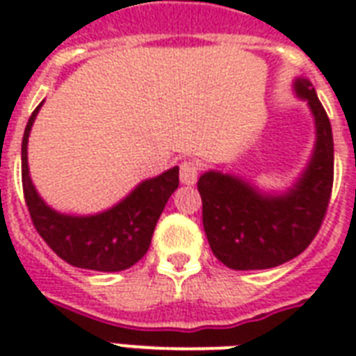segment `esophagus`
I'll list each match as a JSON object with an SVG mask.
<instances>
[{
    "label": "esophagus",
    "instance_id": "obj_1",
    "mask_svg": "<svg viewBox=\"0 0 356 356\" xmlns=\"http://www.w3.org/2000/svg\"><path fill=\"white\" fill-rule=\"evenodd\" d=\"M200 173V163L194 160H185L181 163V183L185 185H194Z\"/></svg>",
    "mask_w": 356,
    "mask_h": 356
}]
</instances>
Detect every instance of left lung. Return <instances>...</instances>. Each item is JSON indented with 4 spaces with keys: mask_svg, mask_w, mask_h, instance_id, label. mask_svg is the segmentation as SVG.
<instances>
[{
    "mask_svg": "<svg viewBox=\"0 0 356 356\" xmlns=\"http://www.w3.org/2000/svg\"><path fill=\"white\" fill-rule=\"evenodd\" d=\"M316 122V147L298 185L282 196H265L219 171L198 181L202 223L211 252L234 270L270 268L290 261L318 234L334 185V139L328 114L307 80L296 81Z\"/></svg>",
    "mask_w": 356,
    "mask_h": 356,
    "instance_id": "left-lung-1",
    "label": "left lung"
}]
</instances>
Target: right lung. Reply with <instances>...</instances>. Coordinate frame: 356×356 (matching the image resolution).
Masks as SVG:
<instances>
[{
  "label": "right lung",
  "mask_w": 356,
  "mask_h": 356,
  "mask_svg": "<svg viewBox=\"0 0 356 356\" xmlns=\"http://www.w3.org/2000/svg\"><path fill=\"white\" fill-rule=\"evenodd\" d=\"M40 108L42 104L32 112L22 137V191L34 229L72 267L104 273L133 267L148 252L156 223L179 186V168L140 183L125 200L104 213L91 217L57 213L38 196L28 175V135Z\"/></svg>",
  "instance_id": "1"
}]
</instances>
